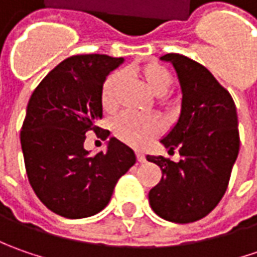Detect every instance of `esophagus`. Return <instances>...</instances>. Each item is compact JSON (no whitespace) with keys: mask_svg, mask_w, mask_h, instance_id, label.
Here are the masks:
<instances>
[{"mask_svg":"<svg viewBox=\"0 0 257 257\" xmlns=\"http://www.w3.org/2000/svg\"><path fill=\"white\" fill-rule=\"evenodd\" d=\"M136 156H137V162H139V163H144V162H146V156H144L142 152H137Z\"/></svg>","mask_w":257,"mask_h":257,"instance_id":"obj_1","label":"esophagus"}]
</instances>
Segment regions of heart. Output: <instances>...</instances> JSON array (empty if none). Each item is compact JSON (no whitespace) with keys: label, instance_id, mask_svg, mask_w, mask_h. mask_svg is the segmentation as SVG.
Returning <instances> with one entry per match:
<instances>
[{"label":"heart","instance_id":"obj_1","mask_svg":"<svg viewBox=\"0 0 257 257\" xmlns=\"http://www.w3.org/2000/svg\"><path fill=\"white\" fill-rule=\"evenodd\" d=\"M123 77H134L154 95H164L173 84L172 73L160 63H137L124 68L121 73H111L104 80L100 100L105 113H114L120 104V93L123 88ZM113 132L117 139L134 147H144L160 133V124L153 117H140L132 113L121 114L115 118Z\"/></svg>","mask_w":257,"mask_h":257}]
</instances>
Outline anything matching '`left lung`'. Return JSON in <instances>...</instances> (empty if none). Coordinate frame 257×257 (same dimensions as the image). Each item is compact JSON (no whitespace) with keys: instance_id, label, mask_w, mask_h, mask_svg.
I'll return each instance as SVG.
<instances>
[{"instance_id":"8db88e82","label":"left lung","mask_w":257,"mask_h":257,"mask_svg":"<svg viewBox=\"0 0 257 257\" xmlns=\"http://www.w3.org/2000/svg\"><path fill=\"white\" fill-rule=\"evenodd\" d=\"M160 60L172 63L182 87L179 120L160 142L169 153L179 150L180 160L147 156L163 174L149 202L164 220L196 222L212 212L227 189L240 146L236 105L202 64L173 53Z\"/></svg>"}]
</instances>
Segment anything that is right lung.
I'll return each mask as SVG.
<instances>
[{
    "mask_svg": "<svg viewBox=\"0 0 257 257\" xmlns=\"http://www.w3.org/2000/svg\"><path fill=\"white\" fill-rule=\"evenodd\" d=\"M124 58L73 55L45 75L31 94L21 128L25 170L37 197L67 219H83L108 204L118 179L136 163L134 152L111 137L107 152L90 156L85 133H100L105 77ZM110 133H105L104 139Z\"/></svg>",
    "mask_w": 257,
    "mask_h": 257,
    "instance_id": "1",
    "label": "right lung"
}]
</instances>
